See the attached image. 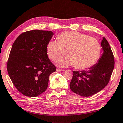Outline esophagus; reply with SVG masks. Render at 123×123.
Listing matches in <instances>:
<instances>
[{"instance_id":"esophagus-1","label":"esophagus","mask_w":123,"mask_h":123,"mask_svg":"<svg viewBox=\"0 0 123 123\" xmlns=\"http://www.w3.org/2000/svg\"><path fill=\"white\" fill-rule=\"evenodd\" d=\"M56 71L57 72H63V69H59V68H57L56 69Z\"/></svg>"}]
</instances>
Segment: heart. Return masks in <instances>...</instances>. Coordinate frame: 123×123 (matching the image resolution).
I'll return each instance as SVG.
<instances>
[{
    "instance_id": "heart-1",
    "label": "heart",
    "mask_w": 123,
    "mask_h": 123,
    "mask_svg": "<svg viewBox=\"0 0 123 123\" xmlns=\"http://www.w3.org/2000/svg\"><path fill=\"white\" fill-rule=\"evenodd\" d=\"M59 41L50 40L47 45V53L52 61L57 62L66 54L68 56L59 62L60 67L74 65L78 69L92 67L98 61L101 47L98 41L81 33L68 31L62 32Z\"/></svg>"
}]
</instances>
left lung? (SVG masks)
<instances>
[{"mask_svg": "<svg viewBox=\"0 0 123 123\" xmlns=\"http://www.w3.org/2000/svg\"><path fill=\"white\" fill-rule=\"evenodd\" d=\"M101 56L96 64L88 70L73 71L70 88L74 93L82 97L96 94L108 84L113 72L114 60L110 45L105 37L102 39Z\"/></svg>", "mask_w": 123, "mask_h": 123, "instance_id": "8db88e82", "label": "left lung"}]
</instances>
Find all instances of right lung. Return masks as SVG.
I'll list each match as a JSON object with an SVG mask.
<instances>
[{"mask_svg": "<svg viewBox=\"0 0 123 123\" xmlns=\"http://www.w3.org/2000/svg\"><path fill=\"white\" fill-rule=\"evenodd\" d=\"M50 31L33 30L20 34L14 42L8 59L9 75L16 88L25 96L37 97L48 87L56 67L48 57Z\"/></svg>", "mask_w": 123, "mask_h": 123, "instance_id": "right-lung-1", "label": "right lung"}]
</instances>
